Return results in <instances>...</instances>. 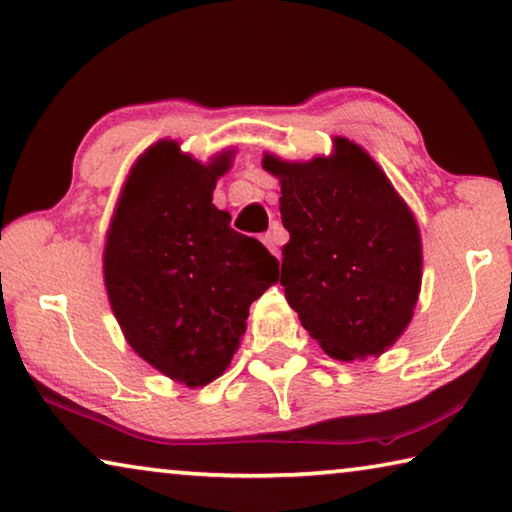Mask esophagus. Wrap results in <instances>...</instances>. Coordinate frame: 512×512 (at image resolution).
Masks as SVG:
<instances>
[{"label": "esophagus", "mask_w": 512, "mask_h": 512, "mask_svg": "<svg viewBox=\"0 0 512 512\" xmlns=\"http://www.w3.org/2000/svg\"><path fill=\"white\" fill-rule=\"evenodd\" d=\"M262 241H264V246L269 248L275 257H278L280 255V246H282V243H285V237H282V232L278 230V227H273L271 232L264 234Z\"/></svg>", "instance_id": "esophagus-1"}]
</instances>
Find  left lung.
Returning a JSON list of instances; mask_svg holds the SVG:
<instances>
[{
	"mask_svg": "<svg viewBox=\"0 0 512 512\" xmlns=\"http://www.w3.org/2000/svg\"><path fill=\"white\" fill-rule=\"evenodd\" d=\"M262 166L280 180L289 232L280 285L303 328L335 360L385 353L408 328L421 287V237L410 207L344 136L330 157L264 154Z\"/></svg>",
	"mask_w": 512,
	"mask_h": 512,
	"instance_id": "1",
	"label": "left lung"
}]
</instances>
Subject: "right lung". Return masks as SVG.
Returning a JSON list of instances; mask_svg holds the SVG:
<instances>
[{
    "instance_id": "add662e5",
    "label": "right lung",
    "mask_w": 512,
    "mask_h": 512,
    "mask_svg": "<svg viewBox=\"0 0 512 512\" xmlns=\"http://www.w3.org/2000/svg\"><path fill=\"white\" fill-rule=\"evenodd\" d=\"M232 154L200 164L175 141L154 143L129 170L104 246V285L129 346L186 387L227 369L250 303L280 275L278 259L212 202Z\"/></svg>"
}]
</instances>
